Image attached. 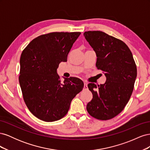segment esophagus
Listing matches in <instances>:
<instances>
[{"label":"esophagus","instance_id":"1","mask_svg":"<svg viewBox=\"0 0 150 150\" xmlns=\"http://www.w3.org/2000/svg\"><path fill=\"white\" fill-rule=\"evenodd\" d=\"M88 84L86 83H84V89H88Z\"/></svg>","mask_w":150,"mask_h":150}]
</instances>
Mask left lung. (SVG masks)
Masks as SVG:
<instances>
[{
  "instance_id": "obj_1",
  "label": "left lung",
  "mask_w": 150,
  "mask_h": 150,
  "mask_svg": "<svg viewBox=\"0 0 150 150\" xmlns=\"http://www.w3.org/2000/svg\"><path fill=\"white\" fill-rule=\"evenodd\" d=\"M84 36L96 52L98 69L104 72V84L88 86L93 99L86 106L89 114L101 120L114 117L123 110L133 93L137 69L127 45L102 31H88Z\"/></svg>"
}]
</instances>
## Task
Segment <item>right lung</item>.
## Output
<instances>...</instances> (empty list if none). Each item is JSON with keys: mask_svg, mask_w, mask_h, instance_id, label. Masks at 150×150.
Returning a JSON list of instances; mask_svg holds the SVG:
<instances>
[{"mask_svg": "<svg viewBox=\"0 0 150 150\" xmlns=\"http://www.w3.org/2000/svg\"><path fill=\"white\" fill-rule=\"evenodd\" d=\"M81 33H51L35 38L20 58L19 83L29 111L39 120L57 121L69 111L71 103L82 91L77 78L61 83L57 69L67 56Z\"/></svg>", "mask_w": 150, "mask_h": 150, "instance_id": "right-lung-1", "label": "right lung"}]
</instances>
